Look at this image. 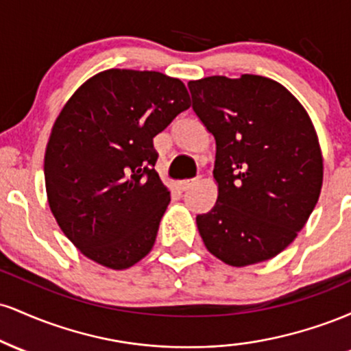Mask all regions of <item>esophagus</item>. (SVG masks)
<instances>
[{"instance_id":"34e87169","label":"esophagus","mask_w":351,"mask_h":351,"mask_svg":"<svg viewBox=\"0 0 351 351\" xmlns=\"http://www.w3.org/2000/svg\"><path fill=\"white\" fill-rule=\"evenodd\" d=\"M196 178H193V180H181V181H178V188L181 189V191H186L188 188H191L193 184L196 183Z\"/></svg>"}]
</instances>
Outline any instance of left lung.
Instances as JSON below:
<instances>
[{"instance_id":"1","label":"left lung","mask_w":351,"mask_h":351,"mask_svg":"<svg viewBox=\"0 0 351 351\" xmlns=\"http://www.w3.org/2000/svg\"><path fill=\"white\" fill-rule=\"evenodd\" d=\"M193 110L216 140L217 199L196 216L206 249L244 267L284 251L320 196L324 160L312 120L276 80H189Z\"/></svg>"}]
</instances>
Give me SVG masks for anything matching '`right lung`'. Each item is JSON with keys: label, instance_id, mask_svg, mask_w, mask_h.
<instances>
[{"label": "right lung", "instance_id": "1", "mask_svg": "<svg viewBox=\"0 0 351 351\" xmlns=\"http://www.w3.org/2000/svg\"><path fill=\"white\" fill-rule=\"evenodd\" d=\"M188 107L180 79L108 69L84 82L60 110L44 156L47 201L88 259L120 271L152 251L170 203L155 171L153 138Z\"/></svg>", "mask_w": 351, "mask_h": 351}]
</instances>
